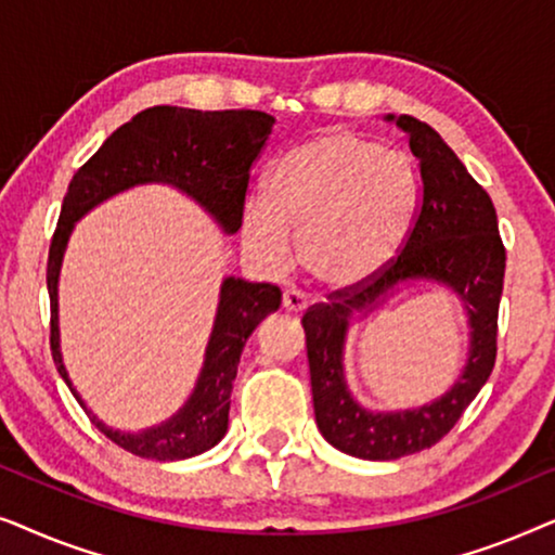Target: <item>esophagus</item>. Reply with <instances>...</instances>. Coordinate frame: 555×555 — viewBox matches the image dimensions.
Listing matches in <instances>:
<instances>
[{
    "mask_svg": "<svg viewBox=\"0 0 555 555\" xmlns=\"http://www.w3.org/2000/svg\"><path fill=\"white\" fill-rule=\"evenodd\" d=\"M283 308L287 310V313H302V310L308 308V300L302 298L300 293L285 291V293H283Z\"/></svg>",
    "mask_w": 555,
    "mask_h": 555,
    "instance_id": "34e87169",
    "label": "esophagus"
}]
</instances>
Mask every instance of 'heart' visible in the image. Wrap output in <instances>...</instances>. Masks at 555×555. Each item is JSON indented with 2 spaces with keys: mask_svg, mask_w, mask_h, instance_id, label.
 I'll return each mask as SVG.
<instances>
[{
  "mask_svg": "<svg viewBox=\"0 0 555 555\" xmlns=\"http://www.w3.org/2000/svg\"><path fill=\"white\" fill-rule=\"evenodd\" d=\"M414 199V171L401 151L356 131H325L272 164L264 202L242 211V234L270 268L287 260V234H295V255L315 285L356 291L397 260Z\"/></svg>",
  "mask_w": 555,
  "mask_h": 555,
  "instance_id": "b5f03b06",
  "label": "heart"
}]
</instances>
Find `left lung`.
Segmentation results:
<instances>
[{
    "label": "left lung",
    "instance_id": "obj_1",
    "mask_svg": "<svg viewBox=\"0 0 555 555\" xmlns=\"http://www.w3.org/2000/svg\"><path fill=\"white\" fill-rule=\"evenodd\" d=\"M397 126L409 133L422 179L404 247L369 285L333 291L325 302H315L302 315L318 429L336 450L361 460H397L435 447L480 393L498 356L505 245L498 232L495 204L429 124L399 116ZM416 276L439 279L468 302L474 351L466 374L435 405L416 413L369 415L352 404L343 384L339 348L347 318Z\"/></svg>",
    "mask_w": 555,
    "mask_h": 555
}]
</instances>
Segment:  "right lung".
Segmentation results:
<instances>
[{
	"instance_id": "1",
	"label": "right lung",
	"mask_w": 555,
	"mask_h": 555,
	"mask_svg": "<svg viewBox=\"0 0 555 555\" xmlns=\"http://www.w3.org/2000/svg\"><path fill=\"white\" fill-rule=\"evenodd\" d=\"M272 124L275 118L262 111H194L154 105L116 128L75 171L48 255L50 351L67 386L70 378L57 351V270L75 219L128 186L166 181L202 202L227 232H237L253 181V166L270 139ZM278 308V285L224 280L207 361L186 406L162 427L143 435H120L103 427V422L93 416L95 427L135 457L158 462L186 460L215 447L230 422L232 382L237 376L242 346L262 318ZM70 391L80 401L73 386Z\"/></svg>"
}]
</instances>
